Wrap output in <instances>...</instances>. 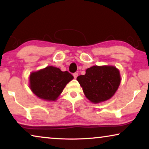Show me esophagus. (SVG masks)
Listing matches in <instances>:
<instances>
[{"label": "esophagus", "instance_id": "esophagus-1", "mask_svg": "<svg viewBox=\"0 0 149 149\" xmlns=\"http://www.w3.org/2000/svg\"><path fill=\"white\" fill-rule=\"evenodd\" d=\"M73 77H74V79H76L77 77H78V73L77 72H74V74H73Z\"/></svg>", "mask_w": 149, "mask_h": 149}]
</instances>
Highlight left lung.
<instances>
[{
  "instance_id": "8db88e82",
  "label": "left lung",
  "mask_w": 149,
  "mask_h": 149,
  "mask_svg": "<svg viewBox=\"0 0 149 149\" xmlns=\"http://www.w3.org/2000/svg\"><path fill=\"white\" fill-rule=\"evenodd\" d=\"M77 79L87 98L95 104L113 97L121 83L119 71L113 66L90 67L85 75H80Z\"/></svg>"
}]
</instances>
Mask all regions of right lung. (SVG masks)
Wrapping results in <instances>:
<instances>
[{
  "instance_id": "obj_1",
  "label": "right lung",
  "mask_w": 149,
  "mask_h": 149,
  "mask_svg": "<svg viewBox=\"0 0 149 149\" xmlns=\"http://www.w3.org/2000/svg\"><path fill=\"white\" fill-rule=\"evenodd\" d=\"M73 78L72 75L68 71L62 72L56 67L47 66L30 74V87L39 98L55 101L62 92L67 83Z\"/></svg>"
}]
</instances>
